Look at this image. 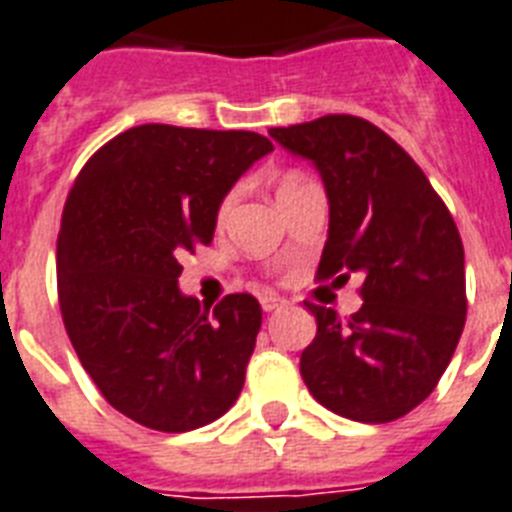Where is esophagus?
I'll return each mask as SVG.
<instances>
[{"instance_id": "esophagus-1", "label": "esophagus", "mask_w": 512, "mask_h": 512, "mask_svg": "<svg viewBox=\"0 0 512 512\" xmlns=\"http://www.w3.org/2000/svg\"><path fill=\"white\" fill-rule=\"evenodd\" d=\"M260 305H263L265 313H273V310H278V307L286 305V299L273 297V294H265V297H260Z\"/></svg>"}]
</instances>
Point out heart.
Listing matches in <instances>:
<instances>
[{
  "label": "heart",
  "mask_w": 512,
  "mask_h": 512,
  "mask_svg": "<svg viewBox=\"0 0 512 512\" xmlns=\"http://www.w3.org/2000/svg\"><path fill=\"white\" fill-rule=\"evenodd\" d=\"M302 184H307L305 178L299 176V173H284V176L278 178V197H284V194H289V191L299 189ZM231 205V199H226V205H223V210Z\"/></svg>",
  "instance_id": "obj_1"
}]
</instances>
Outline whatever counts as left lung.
I'll list each match as a JSON object with an SVG mask.
<instances>
[{
    "instance_id": "1",
    "label": "left lung",
    "mask_w": 512,
    "mask_h": 512,
    "mask_svg": "<svg viewBox=\"0 0 512 512\" xmlns=\"http://www.w3.org/2000/svg\"><path fill=\"white\" fill-rule=\"evenodd\" d=\"M268 134L313 162L326 186L318 276L363 281V307L350 321L307 302L318 331L299 373L331 413L397 421L434 392L463 334L458 226L413 157L368 120L326 115Z\"/></svg>"
}]
</instances>
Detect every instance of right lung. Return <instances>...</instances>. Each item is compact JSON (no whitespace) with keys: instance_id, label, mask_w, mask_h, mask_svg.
I'll return each mask as SVG.
<instances>
[{"instance_id":"right-lung-1","label":"right lung","mask_w":512,"mask_h":512,"mask_svg":"<svg viewBox=\"0 0 512 512\" xmlns=\"http://www.w3.org/2000/svg\"><path fill=\"white\" fill-rule=\"evenodd\" d=\"M273 152L252 131L147 123L78 173L57 236V292L78 360L131 421L181 434L234 405L263 310L228 294L210 310L178 289V257L210 244L231 186Z\"/></svg>"}]
</instances>
